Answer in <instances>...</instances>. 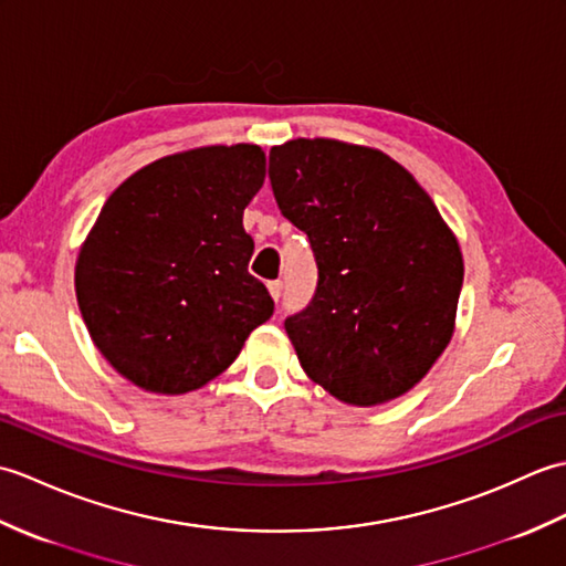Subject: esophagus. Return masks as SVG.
<instances>
[{"mask_svg": "<svg viewBox=\"0 0 566 566\" xmlns=\"http://www.w3.org/2000/svg\"><path fill=\"white\" fill-rule=\"evenodd\" d=\"M268 290H270V294H272V298L274 302H280V296H282V290H284V284L276 280V282H270L268 284Z\"/></svg>", "mask_w": 566, "mask_h": 566, "instance_id": "esophagus-1", "label": "esophagus"}]
</instances>
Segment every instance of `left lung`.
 <instances>
[{"label": "left lung", "mask_w": 566, "mask_h": 566, "mask_svg": "<svg viewBox=\"0 0 566 566\" xmlns=\"http://www.w3.org/2000/svg\"><path fill=\"white\" fill-rule=\"evenodd\" d=\"M270 182L318 268L314 298L284 321L306 375L353 406L413 389L452 338L464 280L426 189L389 155L328 138L274 146Z\"/></svg>", "instance_id": "1"}]
</instances>
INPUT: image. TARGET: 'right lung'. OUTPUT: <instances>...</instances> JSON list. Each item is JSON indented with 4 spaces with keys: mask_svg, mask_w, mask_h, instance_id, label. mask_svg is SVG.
I'll return each instance as SVG.
<instances>
[{
    "mask_svg": "<svg viewBox=\"0 0 566 566\" xmlns=\"http://www.w3.org/2000/svg\"><path fill=\"white\" fill-rule=\"evenodd\" d=\"M262 182V148L238 143L167 155L106 199L80 248L75 292L94 345L136 387H203L272 316L243 228Z\"/></svg>",
    "mask_w": 566,
    "mask_h": 566,
    "instance_id": "add662e5",
    "label": "right lung"
}]
</instances>
